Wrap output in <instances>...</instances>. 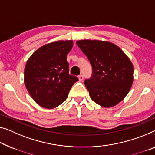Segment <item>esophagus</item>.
Wrapping results in <instances>:
<instances>
[{
    "label": "esophagus",
    "instance_id": "34e87169",
    "mask_svg": "<svg viewBox=\"0 0 155 155\" xmlns=\"http://www.w3.org/2000/svg\"><path fill=\"white\" fill-rule=\"evenodd\" d=\"M78 77V79H79V81H82L83 79H84V75H82V74L79 75Z\"/></svg>",
    "mask_w": 155,
    "mask_h": 155
}]
</instances>
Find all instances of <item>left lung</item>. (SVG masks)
<instances>
[{
  "instance_id": "1",
  "label": "left lung",
  "mask_w": 155,
  "mask_h": 155,
  "mask_svg": "<svg viewBox=\"0 0 155 155\" xmlns=\"http://www.w3.org/2000/svg\"><path fill=\"white\" fill-rule=\"evenodd\" d=\"M77 45L92 66V76L84 81L90 96L103 107H112L125 97L133 83L130 60L117 46L108 41L79 40Z\"/></svg>"
}]
</instances>
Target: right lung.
Wrapping results in <instances>:
<instances>
[{
    "mask_svg": "<svg viewBox=\"0 0 155 155\" xmlns=\"http://www.w3.org/2000/svg\"><path fill=\"white\" fill-rule=\"evenodd\" d=\"M72 47L71 40L47 44L28 60L24 83L31 96L41 107L54 108L61 104L78 80L69 74L67 55Z\"/></svg>",
    "mask_w": 155,
    "mask_h": 155,
    "instance_id": "right-lung-1",
    "label": "right lung"
}]
</instances>
